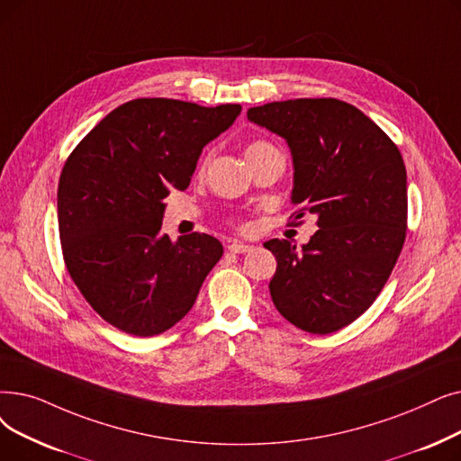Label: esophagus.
<instances>
[{
  "label": "esophagus",
  "instance_id": "esophagus-1",
  "mask_svg": "<svg viewBox=\"0 0 461 461\" xmlns=\"http://www.w3.org/2000/svg\"><path fill=\"white\" fill-rule=\"evenodd\" d=\"M226 249H228L230 252H233V254H245V252H250V250H252L250 245L239 243V241H230V243L226 245Z\"/></svg>",
  "mask_w": 461,
  "mask_h": 461
}]
</instances>
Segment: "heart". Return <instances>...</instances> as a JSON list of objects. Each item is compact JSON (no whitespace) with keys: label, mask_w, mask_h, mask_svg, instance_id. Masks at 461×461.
<instances>
[{"label":"heart","mask_w":461,"mask_h":461,"mask_svg":"<svg viewBox=\"0 0 461 461\" xmlns=\"http://www.w3.org/2000/svg\"><path fill=\"white\" fill-rule=\"evenodd\" d=\"M269 147H273V145H269L267 141H259V139H256V141H250V143L247 145V149H245L247 159H252L254 156H258L259 152L266 150V149H269Z\"/></svg>","instance_id":"1"}]
</instances>
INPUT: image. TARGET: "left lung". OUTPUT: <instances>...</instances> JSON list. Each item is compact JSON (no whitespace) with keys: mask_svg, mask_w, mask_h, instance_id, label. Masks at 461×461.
<instances>
[{"mask_svg":"<svg viewBox=\"0 0 461 461\" xmlns=\"http://www.w3.org/2000/svg\"><path fill=\"white\" fill-rule=\"evenodd\" d=\"M250 122L285 137L294 156L297 218L316 216L302 250L288 239L269 292L295 328L326 335L362 316L384 288L407 235V171L399 149L369 116L335 97L249 109Z\"/></svg>","mask_w":461,"mask_h":461,"instance_id":"left-lung-1","label":"left lung"}]
</instances>
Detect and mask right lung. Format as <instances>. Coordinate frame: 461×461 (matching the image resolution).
I'll list each match as a JSON object with an SVG mask.
<instances>
[{
  "label": "right lung",
  "mask_w": 461,
  "mask_h": 461,
  "mask_svg": "<svg viewBox=\"0 0 461 461\" xmlns=\"http://www.w3.org/2000/svg\"><path fill=\"white\" fill-rule=\"evenodd\" d=\"M241 105L166 97L120 105L68 156L58 185L66 267L90 307L116 330L152 337L185 318L222 258L207 233H159L162 199L186 190L203 147Z\"/></svg>",
  "instance_id": "obj_1"
}]
</instances>
